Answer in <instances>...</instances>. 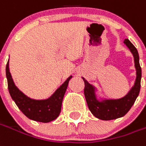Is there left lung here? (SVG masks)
Instances as JSON below:
<instances>
[{
	"label": "left lung",
	"mask_w": 146,
	"mask_h": 146,
	"mask_svg": "<svg viewBox=\"0 0 146 146\" xmlns=\"http://www.w3.org/2000/svg\"><path fill=\"white\" fill-rule=\"evenodd\" d=\"M124 43L130 49L134 58V66L136 68V80L132 88L124 97L118 100H98L95 94V87L82 77L84 82V96L86 99L88 107L92 114L101 120H112L123 117L130 111L136 99L139 95L141 88V68L139 64V55L137 49L130 41L126 38Z\"/></svg>",
	"instance_id": "obj_1"
}]
</instances>
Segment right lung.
I'll return each mask as SVG.
<instances>
[{
    "mask_svg": "<svg viewBox=\"0 0 146 146\" xmlns=\"http://www.w3.org/2000/svg\"><path fill=\"white\" fill-rule=\"evenodd\" d=\"M6 77L10 96L20 111L28 119L41 123H49L58 117L62 109L63 97L72 76H70L50 97L42 100L27 97L17 88L9 72V61L6 65Z\"/></svg>",
    "mask_w": 146,
    "mask_h": 146,
    "instance_id": "right-lung-1",
    "label": "right lung"
}]
</instances>
